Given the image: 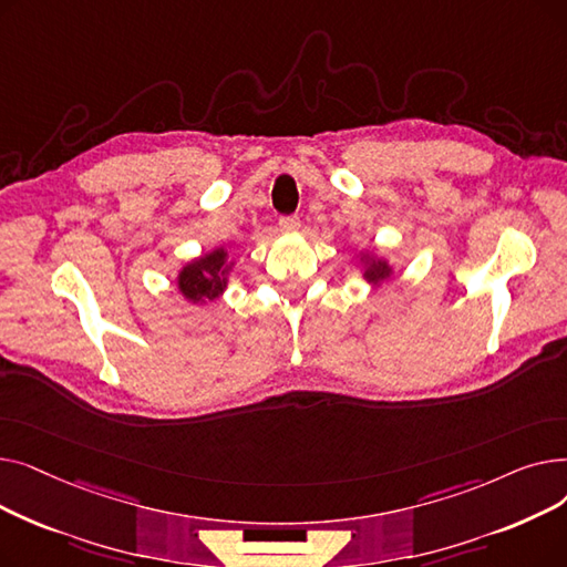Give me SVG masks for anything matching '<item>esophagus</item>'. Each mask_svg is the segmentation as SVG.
<instances>
[{"instance_id":"obj_1","label":"esophagus","mask_w":567,"mask_h":567,"mask_svg":"<svg viewBox=\"0 0 567 567\" xmlns=\"http://www.w3.org/2000/svg\"><path fill=\"white\" fill-rule=\"evenodd\" d=\"M299 227H301V220L296 218V216H282V218H280V229H282L285 234H293Z\"/></svg>"}]
</instances>
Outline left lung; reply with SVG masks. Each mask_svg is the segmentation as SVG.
Wrapping results in <instances>:
<instances>
[{"label": "left lung", "mask_w": 567, "mask_h": 567, "mask_svg": "<svg viewBox=\"0 0 567 567\" xmlns=\"http://www.w3.org/2000/svg\"><path fill=\"white\" fill-rule=\"evenodd\" d=\"M355 264H359V271H361L363 280L374 289L381 287L383 282H389L395 274L393 264L383 255H379L374 248L359 250V255H355Z\"/></svg>", "instance_id": "8db88e82"}]
</instances>
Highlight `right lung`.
Returning <instances> with one entry per match:
<instances>
[{
	"label": "right lung",
	"mask_w": 567,
	"mask_h": 567,
	"mask_svg": "<svg viewBox=\"0 0 567 567\" xmlns=\"http://www.w3.org/2000/svg\"><path fill=\"white\" fill-rule=\"evenodd\" d=\"M231 248V246H229ZM227 246H216L199 257H193L176 271V289L182 299L193 306L218 301L229 287L236 259Z\"/></svg>",
	"instance_id": "obj_1"
}]
</instances>
